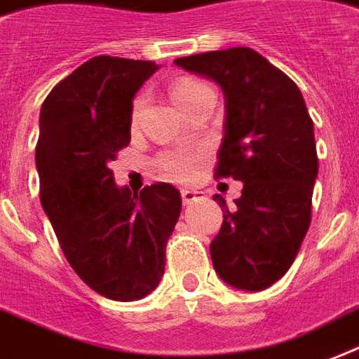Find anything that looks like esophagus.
<instances>
[{"label": "esophagus", "instance_id": "esophagus-1", "mask_svg": "<svg viewBox=\"0 0 359 359\" xmlns=\"http://www.w3.org/2000/svg\"><path fill=\"white\" fill-rule=\"evenodd\" d=\"M180 198H182V203L184 205H191L199 201V199H203V194L196 190H182L180 191Z\"/></svg>", "mask_w": 359, "mask_h": 359}]
</instances>
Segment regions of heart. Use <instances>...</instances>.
I'll return each instance as SVG.
<instances>
[{
  "mask_svg": "<svg viewBox=\"0 0 359 359\" xmlns=\"http://www.w3.org/2000/svg\"><path fill=\"white\" fill-rule=\"evenodd\" d=\"M205 88H209L205 82L198 81V79H180L173 84L171 88V95H173L175 103L184 111L186 107L190 105L191 101L196 100ZM144 95L139 94L133 100L131 105V122L137 124V120L143 113L144 107ZM199 154L198 152H190V150H173V152H165L160 158V168L165 171V175L173 177L177 180H188L194 177L196 168H198Z\"/></svg>",
  "mask_w": 359,
  "mask_h": 359,
  "instance_id": "1",
  "label": "heart"
}]
</instances>
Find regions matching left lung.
<instances>
[{"mask_svg": "<svg viewBox=\"0 0 359 359\" xmlns=\"http://www.w3.org/2000/svg\"><path fill=\"white\" fill-rule=\"evenodd\" d=\"M215 81L226 97L216 179L243 182L228 209L210 258L224 283L259 292L286 275L311 226L318 175L314 126L297 84L252 48L203 52L175 60Z\"/></svg>", "mask_w": 359, "mask_h": 359, "instance_id": "8db88e82", "label": "left lung"}]
</instances>
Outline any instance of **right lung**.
<instances>
[{"mask_svg": "<svg viewBox=\"0 0 359 359\" xmlns=\"http://www.w3.org/2000/svg\"><path fill=\"white\" fill-rule=\"evenodd\" d=\"M158 65L95 56L43 101L35 165L41 205L69 265L90 288L135 301L160 284L182 199L168 182L131 196L111 161L130 144L131 105Z\"/></svg>", "mask_w": 359, "mask_h": 359, "instance_id": "add662e5", "label": "right lung"}]
</instances>
